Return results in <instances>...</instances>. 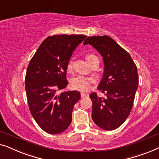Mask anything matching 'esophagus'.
<instances>
[{
  "instance_id": "esophagus-1",
  "label": "esophagus",
  "mask_w": 159,
  "mask_h": 159,
  "mask_svg": "<svg viewBox=\"0 0 159 159\" xmlns=\"http://www.w3.org/2000/svg\"><path fill=\"white\" fill-rule=\"evenodd\" d=\"M86 96H88V94H87V93H80V97H81V98L86 97Z\"/></svg>"
}]
</instances>
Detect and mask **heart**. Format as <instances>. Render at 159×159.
I'll return each mask as SVG.
<instances>
[{
	"mask_svg": "<svg viewBox=\"0 0 159 159\" xmlns=\"http://www.w3.org/2000/svg\"><path fill=\"white\" fill-rule=\"evenodd\" d=\"M86 59L89 64L96 59H98L96 55L93 54H88L86 55ZM73 67V60L70 59L67 62L66 68L68 70H72ZM94 82V79L91 77H86L84 75H77L71 79V86L73 89L80 91H87L90 89L91 85Z\"/></svg>",
	"mask_w": 159,
	"mask_h": 159,
	"instance_id": "1",
	"label": "heart"
}]
</instances>
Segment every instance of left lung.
I'll return each mask as SVG.
<instances>
[{"instance_id":"1","label":"left lung","mask_w":159,"mask_h":159,"mask_svg":"<svg viewBox=\"0 0 159 159\" xmlns=\"http://www.w3.org/2000/svg\"><path fill=\"white\" fill-rule=\"evenodd\" d=\"M90 44L103 57L104 76L98 90L90 96L91 117L96 125L106 130H113L126 120L133 108L138 86L137 66L128 52L108 36L89 37L84 44Z\"/></svg>"}]
</instances>
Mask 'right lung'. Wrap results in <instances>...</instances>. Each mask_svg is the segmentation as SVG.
<instances>
[{
  "mask_svg": "<svg viewBox=\"0 0 159 159\" xmlns=\"http://www.w3.org/2000/svg\"><path fill=\"white\" fill-rule=\"evenodd\" d=\"M86 35L49 36L31 59L25 76V90L30 112L36 122L49 134L66 130L80 93L70 91L58 94L68 85L66 65Z\"/></svg>",
  "mask_w": 159,
  "mask_h": 159,
  "instance_id": "1",
  "label": "right lung"
}]
</instances>
